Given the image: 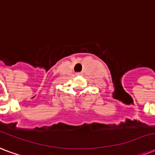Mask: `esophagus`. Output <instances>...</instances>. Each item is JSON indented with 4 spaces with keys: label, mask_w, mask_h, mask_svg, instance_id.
I'll return each instance as SVG.
<instances>
[{
    "label": "esophagus",
    "mask_w": 155,
    "mask_h": 155,
    "mask_svg": "<svg viewBox=\"0 0 155 155\" xmlns=\"http://www.w3.org/2000/svg\"><path fill=\"white\" fill-rule=\"evenodd\" d=\"M78 75H82V73H78Z\"/></svg>",
    "instance_id": "esophagus-1"
}]
</instances>
